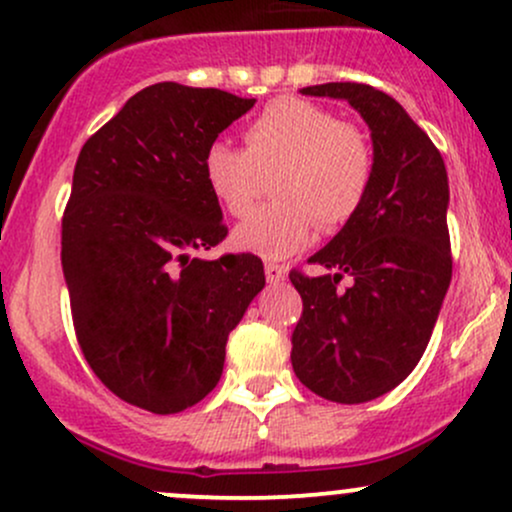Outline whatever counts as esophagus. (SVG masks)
Wrapping results in <instances>:
<instances>
[{"mask_svg": "<svg viewBox=\"0 0 512 512\" xmlns=\"http://www.w3.org/2000/svg\"><path fill=\"white\" fill-rule=\"evenodd\" d=\"M264 274H267L269 284H279V281L286 279V274H289V269H286L284 264L267 262V264H264Z\"/></svg>", "mask_w": 512, "mask_h": 512, "instance_id": "1", "label": "esophagus"}]
</instances>
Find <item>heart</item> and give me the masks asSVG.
Returning a JSON list of instances; mask_svg holds the SVG:
<instances>
[{
  "label": "heart",
  "mask_w": 512,
  "mask_h": 512,
  "mask_svg": "<svg viewBox=\"0 0 512 512\" xmlns=\"http://www.w3.org/2000/svg\"><path fill=\"white\" fill-rule=\"evenodd\" d=\"M211 197L245 219L269 190L276 202L240 223L238 248L281 260L358 216L375 180V149L358 125L296 96L269 101L243 127V149L211 142L202 156Z\"/></svg>",
  "instance_id": "b5f03b06"
}]
</instances>
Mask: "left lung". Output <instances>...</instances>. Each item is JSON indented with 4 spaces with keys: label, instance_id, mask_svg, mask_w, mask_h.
<instances>
[{
    "label": "left lung",
    "instance_id": "left-lung-1",
    "mask_svg": "<svg viewBox=\"0 0 512 512\" xmlns=\"http://www.w3.org/2000/svg\"><path fill=\"white\" fill-rule=\"evenodd\" d=\"M301 93L349 101L373 137L366 204L308 260L330 272L289 274L303 301L291 337L298 380L330 402L361 404L402 383L431 339L452 276L448 173L424 129L378 88L334 81Z\"/></svg>",
    "mask_w": 512,
    "mask_h": 512
}]
</instances>
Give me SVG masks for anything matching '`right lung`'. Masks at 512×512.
<instances>
[{
  "instance_id": "obj_1",
  "label": "right lung",
  "mask_w": 512,
  "mask_h": 512,
  "mask_svg": "<svg viewBox=\"0 0 512 512\" xmlns=\"http://www.w3.org/2000/svg\"><path fill=\"white\" fill-rule=\"evenodd\" d=\"M252 105L219 88L146 86L76 158L62 216L76 342L113 395L151 414L214 390L228 334L264 286L250 252L195 257L228 233L202 156Z\"/></svg>"
}]
</instances>
